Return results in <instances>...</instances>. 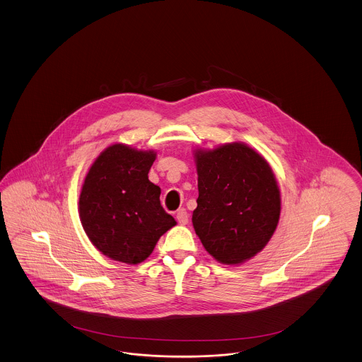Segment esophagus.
Wrapping results in <instances>:
<instances>
[{
  "label": "esophagus",
  "mask_w": 362,
  "mask_h": 362,
  "mask_svg": "<svg viewBox=\"0 0 362 362\" xmlns=\"http://www.w3.org/2000/svg\"><path fill=\"white\" fill-rule=\"evenodd\" d=\"M176 219L180 225H187L188 222V213L186 211V209H179L176 211Z\"/></svg>",
  "instance_id": "obj_1"
}]
</instances>
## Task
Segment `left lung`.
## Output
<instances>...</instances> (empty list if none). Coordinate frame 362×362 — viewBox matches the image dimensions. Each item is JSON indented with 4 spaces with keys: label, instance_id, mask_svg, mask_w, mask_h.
Wrapping results in <instances>:
<instances>
[{
    "label": "left lung",
    "instance_id": "left-lung-1",
    "mask_svg": "<svg viewBox=\"0 0 362 362\" xmlns=\"http://www.w3.org/2000/svg\"><path fill=\"white\" fill-rule=\"evenodd\" d=\"M198 173L192 225L204 249L226 265L261 252L280 218V191L268 161L244 143L195 149Z\"/></svg>",
    "mask_w": 362,
    "mask_h": 362
}]
</instances>
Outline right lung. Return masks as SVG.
<instances>
[{
	"instance_id": "right-lung-1",
	"label": "right lung",
	"mask_w": 362,
	"mask_h": 362,
	"mask_svg": "<svg viewBox=\"0 0 362 362\" xmlns=\"http://www.w3.org/2000/svg\"><path fill=\"white\" fill-rule=\"evenodd\" d=\"M155 151L113 144L87 173L79 195V217L88 240L102 255L139 264L160 237L176 225L160 204V187L148 179Z\"/></svg>"
}]
</instances>
